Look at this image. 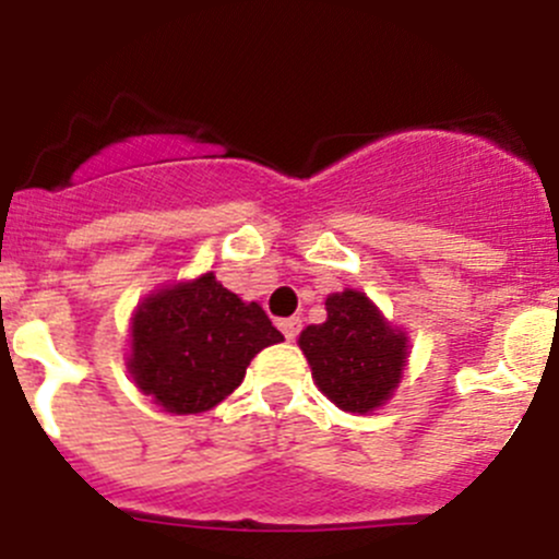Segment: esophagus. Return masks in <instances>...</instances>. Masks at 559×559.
Segmentation results:
<instances>
[{"label":"esophagus","instance_id":"34e87169","mask_svg":"<svg viewBox=\"0 0 559 559\" xmlns=\"http://www.w3.org/2000/svg\"><path fill=\"white\" fill-rule=\"evenodd\" d=\"M280 329H282V334H285V340L293 342L298 336V331H301V320L285 318V320H280Z\"/></svg>","mask_w":559,"mask_h":559}]
</instances>
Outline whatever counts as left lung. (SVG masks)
Instances as JSON below:
<instances>
[{
	"label": "left lung",
	"instance_id": "left-lung-1",
	"mask_svg": "<svg viewBox=\"0 0 559 559\" xmlns=\"http://www.w3.org/2000/svg\"><path fill=\"white\" fill-rule=\"evenodd\" d=\"M325 323L307 325L298 347L312 367L318 389L347 413H372L391 400L407 361V336L385 323L358 290L325 298Z\"/></svg>",
	"mask_w": 559,
	"mask_h": 559
}]
</instances>
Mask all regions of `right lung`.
Instances as JSON below:
<instances>
[{
  "label": "right lung",
  "mask_w": 559,
  "mask_h": 559,
  "mask_svg": "<svg viewBox=\"0 0 559 559\" xmlns=\"http://www.w3.org/2000/svg\"><path fill=\"white\" fill-rule=\"evenodd\" d=\"M282 340L261 304L241 301L209 272L138 304L127 369L154 405L190 416L234 394L252 358Z\"/></svg>",
  "instance_id": "add662e5"
}]
</instances>
